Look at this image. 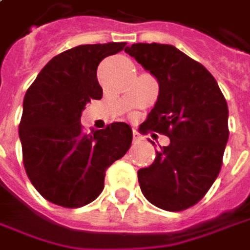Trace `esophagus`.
Masks as SVG:
<instances>
[{"mask_svg":"<svg viewBox=\"0 0 250 250\" xmlns=\"http://www.w3.org/2000/svg\"><path fill=\"white\" fill-rule=\"evenodd\" d=\"M133 138H134V142H138V141H141V140H142L141 135L137 133L135 130H134V131H133Z\"/></svg>","mask_w":250,"mask_h":250,"instance_id":"esophagus-1","label":"esophagus"}]
</instances>
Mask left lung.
<instances>
[{
  "mask_svg": "<svg viewBox=\"0 0 250 250\" xmlns=\"http://www.w3.org/2000/svg\"><path fill=\"white\" fill-rule=\"evenodd\" d=\"M125 52L159 83L158 101L140 133L170 138L151 166L138 170L140 188L163 210H185L219 176L229 134L227 101L208 69L173 45L138 42Z\"/></svg>",
  "mask_w": 250,
  "mask_h": 250,
  "instance_id": "obj_1",
  "label": "left lung"
}]
</instances>
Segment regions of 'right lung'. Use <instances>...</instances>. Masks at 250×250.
Segmentation results:
<instances>
[{
	"instance_id": "1",
	"label": "right lung",
	"mask_w": 250,
	"mask_h": 250,
	"mask_svg": "<svg viewBox=\"0 0 250 250\" xmlns=\"http://www.w3.org/2000/svg\"><path fill=\"white\" fill-rule=\"evenodd\" d=\"M125 44H85L54 56L24 95L19 125L24 170L40 194L58 206L76 209L95 201L106 168L131 145V127L123 122L90 134L80 123L87 102L102 98L101 61Z\"/></svg>"
}]
</instances>
